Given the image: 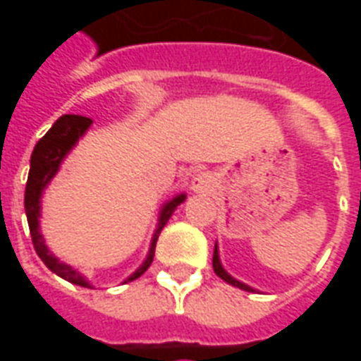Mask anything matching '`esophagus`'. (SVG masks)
Wrapping results in <instances>:
<instances>
[{
    "label": "esophagus",
    "mask_w": 361,
    "mask_h": 361,
    "mask_svg": "<svg viewBox=\"0 0 361 361\" xmlns=\"http://www.w3.org/2000/svg\"><path fill=\"white\" fill-rule=\"evenodd\" d=\"M191 188H193V191H197V193H209V191L214 189V178H212L209 172L197 173L195 178H193V181H191Z\"/></svg>",
    "instance_id": "34e87169"
}]
</instances>
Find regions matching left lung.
I'll use <instances>...</instances> for the list:
<instances>
[{
	"instance_id": "left-lung-1",
	"label": "left lung",
	"mask_w": 361,
	"mask_h": 361,
	"mask_svg": "<svg viewBox=\"0 0 361 361\" xmlns=\"http://www.w3.org/2000/svg\"><path fill=\"white\" fill-rule=\"evenodd\" d=\"M212 269H214V272H216V274H219L222 280H226V282H230V284H234V286H238V288H242V290H247V292L251 290L250 286H245V284H242V282H238L235 279H232V276H230V274H228V272L222 269V265H220L219 250H216V245H214V255H212Z\"/></svg>"
}]
</instances>
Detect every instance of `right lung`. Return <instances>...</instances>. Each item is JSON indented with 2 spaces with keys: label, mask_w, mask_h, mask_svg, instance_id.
<instances>
[{
  "label": "right lung",
  "mask_w": 361,
  "mask_h": 361,
  "mask_svg": "<svg viewBox=\"0 0 361 361\" xmlns=\"http://www.w3.org/2000/svg\"><path fill=\"white\" fill-rule=\"evenodd\" d=\"M92 123V119L85 118V116H75V114H67V116H61V118L51 126V129L48 133L44 135L40 141L36 142L35 150H32V157H30V172H28L27 180V189H25V211H27V220L28 228H30V238H32V245H35L38 257L42 259L44 265L48 267L51 272H56L58 276L66 279L67 282L71 284H77V286L90 288V282L81 272H77L75 269H71L66 263H59L58 259L51 255L46 243L42 240V234H40V228H38V216H40V197H42L44 188L50 183V180L58 172L61 160L66 158V154L69 150L73 149V145L79 141L87 129ZM185 201V195L173 197L170 203L164 204V209L160 212V220H158V228L154 232V238H152V243H150V251L147 261L142 263L137 271L126 280V282H131V280L139 279L142 272L147 271L152 263V257H154V250H157L158 235L162 232V228L166 226V222L170 220L172 212L176 211V207Z\"/></svg>",
  "instance_id": "right-lung-1"
}]
</instances>
